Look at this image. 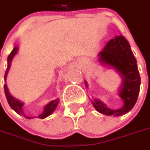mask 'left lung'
<instances>
[{
	"label": "left lung",
	"mask_w": 150,
	"mask_h": 150,
	"mask_svg": "<svg viewBox=\"0 0 150 150\" xmlns=\"http://www.w3.org/2000/svg\"><path fill=\"white\" fill-rule=\"evenodd\" d=\"M98 55V61L102 64L111 67L121 76L122 83L119 88L118 95L124 101V105L118 109H111L98 98H93L91 102L97 112L103 115L108 116L125 115L136 104L140 86L137 60L130 45L123 35H117L106 44ZM85 85L88 87L86 80Z\"/></svg>",
	"instance_id": "left-lung-1"
}]
</instances>
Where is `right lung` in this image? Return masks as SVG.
Segmentation results:
<instances>
[{"label":"right lung","mask_w":150,"mask_h":150,"mask_svg":"<svg viewBox=\"0 0 150 150\" xmlns=\"http://www.w3.org/2000/svg\"><path fill=\"white\" fill-rule=\"evenodd\" d=\"M18 52V48L17 47H14V48L13 49V51L11 52V53L9 54L8 58H7V61H8V64H7V68L6 70V72H5L4 74V80L6 81L7 80V74L9 72V70H10V67H11V62H12V60L13 58V57L15 56V54H16V52ZM4 93H5V96H6V98H7V102H8V104L10 105L11 106V108H12L13 111L16 112L19 115H22L23 116L25 117V118L27 119H31L33 118V117H29V116H27V115H25V113L23 111V107L24 105L23 102H22L21 101H20L19 99H16V98H14L13 96L9 92L8 89H7V86L6 84H4ZM59 103V98H56L54 100H52L51 102H49L48 104L46 105L44 107V111L42 112L41 115H38V118H45L48 116H49L50 115H52V113L54 112V111L55 110V108H57V105Z\"/></svg>","instance_id":"right-lung-1"}]
</instances>
